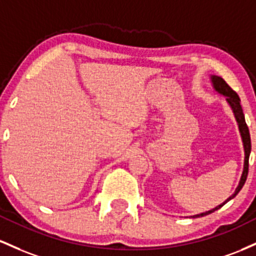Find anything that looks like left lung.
<instances>
[{"label":"left lung","instance_id":"obj_1","mask_svg":"<svg viewBox=\"0 0 256 256\" xmlns=\"http://www.w3.org/2000/svg\"><path fill=\"white\" fill-rule=\"evenodd\" d=\"M210 82H212V86H213V90H214L215 93L220 94V96H225L226 102H228L230 108H231L232 114H234V120H236V122H237L238 130H240V139H242L243 148H244L243 172H242V175H240V182H238V186L236 188V190H234V194H232L231 196L228 198V200H224L221 204L216 206L215 208L210 209V210L203 212V213H200V214H196V215H192L191 218L204 216V215L214 213L215 210L220 209L221 206H222L224 204H226L228 200H231L232 198L236 197V194L240 191V188H243L244 182H246V176H248V166H249L248 162H249V154H250V150H252V142H250V134H249L248 126H246V118H244L242 106H240V96H238V94L236 93V92L232 90L231 87H230L228 83L224 81L221 77L215 76V74H210Z\"/></svg>","mask_w":256,"mask_h":256}]
</instances>
